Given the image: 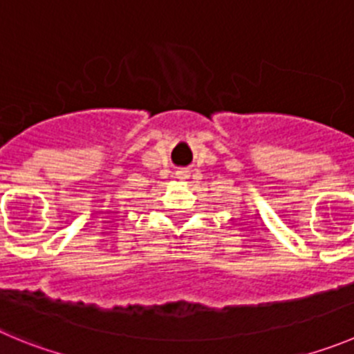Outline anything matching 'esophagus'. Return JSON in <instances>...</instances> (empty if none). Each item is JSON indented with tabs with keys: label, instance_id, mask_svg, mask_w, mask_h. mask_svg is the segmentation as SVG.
Wrapping results in <instances>:
<instances>
[{
	"label": "esophagus",
	"instance_id": "obj_1",
	"mask_svg": "<svg viewBox=\"0 0 354 354\" xmlns=\"http://www.w3.org/2000/svg\"><path fill=\"white\" fill-rule=\"evenodd\" d=\"M178 176H180L181 180H185V178H188V176H187V173H185V171H180V173H178Z\"/></svg>",
	"mask_w": 354,
	"mask_h": 354
}]
</instances>
